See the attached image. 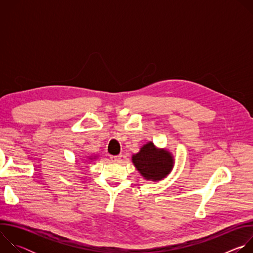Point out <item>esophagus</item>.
Listing matches in <instances>:
<instances>
[{
  "mask_svg": "<svg viewBox=\"0 0 253 253\" xmlns=\"http://www.w3.org/2000/svg\"><path fill=\"white\" fill-rule=\"evenodd\" d=\"M121 157H122V155H112V156H110V159L112 162H118V161H120Z\"/></svg>",
  "mask_w": 253,
  "mask_h": 253,
  "instance_id": "obj_1",
  "label": "esophagus"
}]
</instances>
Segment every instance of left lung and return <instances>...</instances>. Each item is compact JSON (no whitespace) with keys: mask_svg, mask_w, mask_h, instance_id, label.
<instances>
[{"mask_svg":"<svg viewBox=\"0 0 253 253\" xmlns=\"http://www.w3.org/2000/svg\"><path fill=\"white\" fill-rule=\"evenodd\" d=\"M132 161L142 176L152 180H161L173 167L170 153L156 149L151 142L144 145L139 153L133 155Z\"/></svg>","mask_w":253,"mask_h":253,"instance_id":"obj_1","label":"left lung"}]
</instances>
